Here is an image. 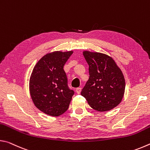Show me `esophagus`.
<instances>
[{
  "mask_svg": "<svg viewBox=\"0 0 150 150\" xmlns=\"http://www.w3.org/2000/svg\"><path fill=\"white\" fill-rule=\"evenodd\" d=\"M81 87H78L76 88V93H77V94H79L81 93Z\"/></svg>",
  "mask_w": 150,
  "mask_h": 150,
  "instance_id": "34e87169",
  "label": "esophagus"
}]
</instances>
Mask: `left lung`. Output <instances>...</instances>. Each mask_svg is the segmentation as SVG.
I'll return each mask as SVG.
<instances>
[{
    "instance_id": "8db88e82",
    "label": "left lung",
    "mask_w": 150,
    "mask_h": 150,
    "mask_svg": "<svg viewBox=\"0 0 150 150\" xmlns=\"http://www.w3.org/2000/svg\"><path fill=\"white\" fill-rule=\"evenodd\" d=\"M89 68V79L81 91L94 110H110L121 103L125 92V79L113 58L105 54L83 51Z\"/></svg>"
}]
</instances>
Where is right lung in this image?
I'll return each mask as SVG.
<instances>
[{"instance_id": "obj_1", "label": "right lung", "mask_w": 150, "mask_h": 150, "mask_svg": "<svg viewBox=\"0 0 150 150\" xmlns=\"http://www.w3.org/2000/svg\"><path fill=\"white\" fill-rule=\"evenodd\" d=\"M73 51L55 52L44 55L34 66L30 75L29 90L34 105L52 116H59L69 108L74 91L67 86L63 70Z\"/></svg>"}]
</instances>
